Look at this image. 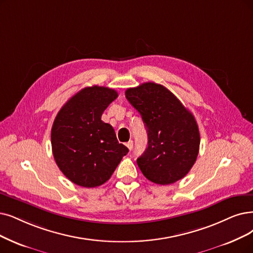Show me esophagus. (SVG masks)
Masks as SVG:
<instances>
[{
	"mask_svg": "<svg viewBox=\"0 0 253 253\" xmlns=\"http://www.w3.org/2000/svg\"><path fill=\"white\" fill-rule=\"evenodd\" d=\"M126 145V147H127L129 150H132V149H133V146H134V142H133L132 140H129Z\"/></svg>",
	"mask_w": 253,
	"mask_h": 253,
	"instance_id": "1",
	"label": "esophagus"
}]
</instances>
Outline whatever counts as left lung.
Here are the masks:
<instances>
[{"mask_svg": "<svg viewBox=\"0 0 253 253\" xmlns=\"http://www.w3.org/2000/svg\"><path fill=\"white\" fill-rule=\"evenodd\" d=\"M126 97L147 128L148 146L137 159L143 175L158 185L173 184L186 176L200 144L193 114L166 87L154 82L126 89Z\"/></svg>", "mask_w": 253, "mask_h": 253, "instance_id": "left-lung-1", "label": "left lung"}]
</instances>
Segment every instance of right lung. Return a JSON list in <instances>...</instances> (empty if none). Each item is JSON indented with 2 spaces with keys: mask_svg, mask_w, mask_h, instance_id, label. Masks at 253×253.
<instances>
[{
  "mask_svg": "<svg viewBox=\"0 0 253 253\" xmlns=\"http://www.w3.org/2000/svg\"><path fill=\"white\" fill-rule=\"evenodd\" d=\"M116 90L103 86L80 90L58 112L50 133L54 159L74 184L94 188L105 184L128 153L102 115L116 99Z\"/></svg>",
  "mask_w": 253,
  "mask_h": 253,
  "instance_id": "obj_1",
  "label": "right lung"
}]
</instances>
